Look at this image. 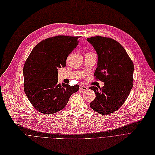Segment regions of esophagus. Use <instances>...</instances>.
I'll return each instance as SVG.
<instances>
[{"instance_id": "esophagus-1", "label": "esophagus", "mask_w": 155, "mask_h": 155, "mask_svg": "<svg viewBox=\"0 0 155 155\" xmlns=\"http://www.w3.org/2000/svg\"><path fill=\"white\" fill-rule=\"evenodd\" d=\"M80 89L82 91H86L87 90L88 88L86 86H80Z\"/></svg>"}]
</instances>
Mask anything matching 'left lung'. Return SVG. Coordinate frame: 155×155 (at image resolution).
Instances as JSON below:
<instances>
[{"mask_svg": "<svg viewBox=\"0 0 155 155\" xmlns=\"http://www.w3.org/2000/svg\"><path fill=\"white\" fill-rule=\"evenodd\" d=\"M86 40L98 57L94 76L104 82L101 88L90 87L96 94L90 107L100 114L108 115L116 112L127 98L133 86L134 66L125 49L116 40L101 36Z\"/></svg>", "mask_w": 155, "mask_h": 155, "instance_id": "left-lung-1", "label": "left lung"}]
</instances>
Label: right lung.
Segmentation results:
<instances>
[{"label":"right lung","mask_w":155,"mask_h":155,"mask_svg":"<svg viewBox=\"0 0 155 155\" xmlns=\"http://www.w3.org/2000/svg\"><path fill=\"white\" fill-rule=\"evenodd\" d=\"M80 37L58 35L44 40L33 48L23 68L25 93L34 108L46 115L56 113L67 105L78 84L58 83V69L78 44Z\"/></svg>","instance_id":"right-lung-1"}]
</instances>
